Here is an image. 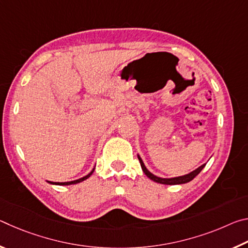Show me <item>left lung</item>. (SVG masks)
Masks as SVG:
<instances>
[{
  "label": "left lung",
  "instance_id": "1",
  "mask_svg": "<svg viewBox=\"0 0 248 248\" xmlns=\"http://www.w3.org/2000/svg\"><path fill=\"white\" fill-rule=\"evenodd\" d=\"M138 158H139L140 161V164L142 167V170H143V173L148 176L150 179H152L153 182L155 183H158V184H164V185H179V184H186L188 182H190V180L194 179L197 175H198L201 170H202L203 167L205 166V164L199 166L198 169L192 170L191 173L187 174V175H184V176H179V177H173V178H161V177H157V176L153 175L151 171H149V170L146 169L143 161H142V158L140 157V155H138Z\"/></svg>",
  "mask_w": 248,
  "mask_h": 248
}]
</instances>
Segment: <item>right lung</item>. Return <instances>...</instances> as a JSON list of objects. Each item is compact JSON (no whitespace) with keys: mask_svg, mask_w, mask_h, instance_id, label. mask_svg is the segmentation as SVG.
<instances>
[{"mask_svg":"<svg viewBox=\"0 0 248 248\" xmlns=\"http://www.w3.org/2000/svg\"><path fill=\"white\" fill-rule=\"evenodd\" d=\"M94 170H95V169H93V170H92L90 174H87L86 176H84V177L79 178V179H77V180H72V182H64V183H53V182H48V183H50V184H53V185H60V186H68V185H74V184L81 183V182H83V180H85V179L89 178L90 176H91L92 174H93Z\"/></svg>","mask_w":248,"mask_h":248,"instance_id":"1","label":"right lung"}]
</instances>
